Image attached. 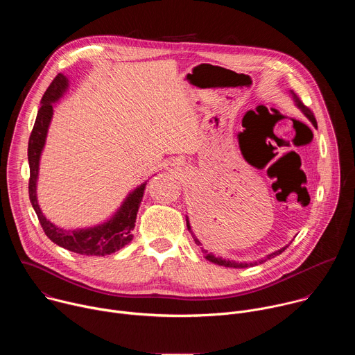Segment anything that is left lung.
<instances>
[{
	"label": "left lung",
	"instance_id": "8db88e82",
	"mask_svg": "<svg viewBox=\"0 0 355 355\" xmlns=\"http://www.w3.org/2000/svg\"><path fill=\"white\" fill-rule=\"evenodd\" d=\"M293 99H295V103H296V105L300 108V111L305 114L308 118H309V121L315 125V126H318V122H316V118H315V115H313V112L302 103V101L299 99V96L297 95H295L293 94ZM187 227H188V230L192 233V230H191V226H189V222H188V219H187ZM192 237H193V240H195V243L198 244V245H200V241L192 234ZM288 247V245H286ZM286 247H284V248H281V250H278V251H275V252H272V254H270V256H267V259L266 260H261L260 263H263V261H267L268 259H272V257H275V256H278V254H281V252L286 248ZM204 251V254H205V259L207 260H209V261H212V263H215V264H219V266H223V267H233V268H247V267H251V266H257V261L256 263H236V261H230V260H225V259H220V257H215L214 254H208V251H205V250H202Z\"/></svg>",
	"mask_w": 355,
	"mask_h": 355
}]
</instances>
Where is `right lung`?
I'll list each match as a JSON object with an SVG mask.
<instances>
[{"instance_id":"right-lung-1","label":"right lung","mask_w":355,"mask_h":355,"mask_svg":"<svg viewBox=\"0 0 355 355\" xmlns=\"http://www.w3.org/2000/svg\"><path fill=\"white\" fill-rule=\"evenodd\" d=\"M67 78L63 74H58L42 96V105L37 111V116L28 143V160H29V199L37 215L40 226L46 236L56 243L58 245L78 252L83 256H107L121 250L123 245L132 241V230L135 229L136 215L140 207L146 184L137 187L125 199L121 209L115 216L104 223L89 229L81 230H64L53 223H50L42 214L37 199H36V180L39 173V159L42 148L44 146V139L47 135V128L53 115L52 103L58 101L67 88Z\"/></svg>"}]
</instances>
